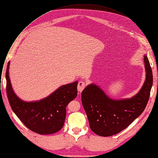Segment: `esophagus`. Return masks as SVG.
Masks as SVG:
<instances>
[{
  "label": "esophagus",
  "instance_id": "esophagus-1",
  "mask_svg": "<svg viewBox=\"0 0 158 158\" xmlns=\"http://www.w3.org/2000/svg\"><path fill=\"white\" fill-rule=\"evenodd\" d=\"M85 83L84 81H79L77 85V90L79 93H81L82 91V90L85 88Z\"/></svg>",
  "mask_w": 158,
  "mask_h": 158
}]
</instances>
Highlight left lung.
I'll list each match as a JSON object with an SVG mask.
<instances>
[{"label":"left lung","instance_id":"left-lung-1","mask_svg":"<svg viewBox=\"0 0 158 158\" xmlns=\"http://www.w3.org/2000/svg\"><path fill=\"white\" fill-rule=\"evenodd\" d=\"M146 79L140 91L131 98L112 99L95 84L86 86L81 99L90 128L99 136H113L126 128L144 111L152 85V73L146 55L144 56Z\"/></svg>","mask_w":158,"mask_h":158}]
</instances>
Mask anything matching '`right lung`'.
<instances>
[{"mask_svg": "<svg viewBox=\"0 0 158 158\" xmlns=\"http://www.w3.org/2000/svg\"><path fill=\"white\" fill-rule=\"evenodd\" d=\"M8 62L6 77L7 94L14 113L30 130L39 134H54L63 127L66 106L77 95V81L59 87L46 98L26 102L14 93L9 78Z\"/></svg>", "mask_w": 158, "mask_h": 158, "instance_id": "right-lung-1", "label": "right lung"}]
</instances>
